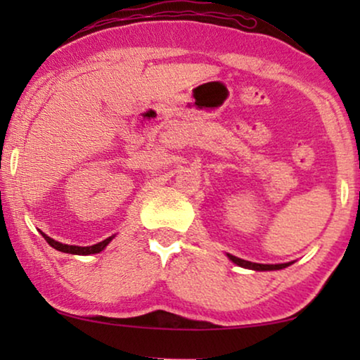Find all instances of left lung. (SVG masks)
<instances>
[{"label":"left lung","instance_id":"left-lung-1","mask_svg":"<svg viewBox=\"0 0 360 360\" xmlns=\"http://www.w3.org/2000/svg\"><path fill=\"white\" fill-rule=\"evenodd\" d=\"M228 257H229V260H233L236 265H239V267L250 269V270H259V272H264V270H282V269L288 267V265L293 264V262H287V264H255V262H249V260L239 259V257H236V255H231V254H228Z\"/></svg>","mask_w":360,"mask_h":360}]
</instances>
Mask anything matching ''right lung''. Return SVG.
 <instances>
[{"label": "right lung", "instance_id": "add662e5", "mask_svg": "<svg viewBox=\"0 0 360 360\" xmlns=\"http://www.w3.org/2000/svg\"><path fill=\"white\" fill-rule=\"evenodd\" d=\"M42 236H44V239H46L47 243H49V245H52L53 249L60 250V252H65V254H75V255H90V254H98V252H101V250L105 249L106 245L111 243L112 238H115V236H111V238H108V239H105V240H101V243L93 244V245H86V248H82V245H68V244H62V243H58V240H56V239L49 238V236H47V234H44V233H42Z\"/></svg>", "mask_w": 360, "mask_h": 360}]
</instances>
